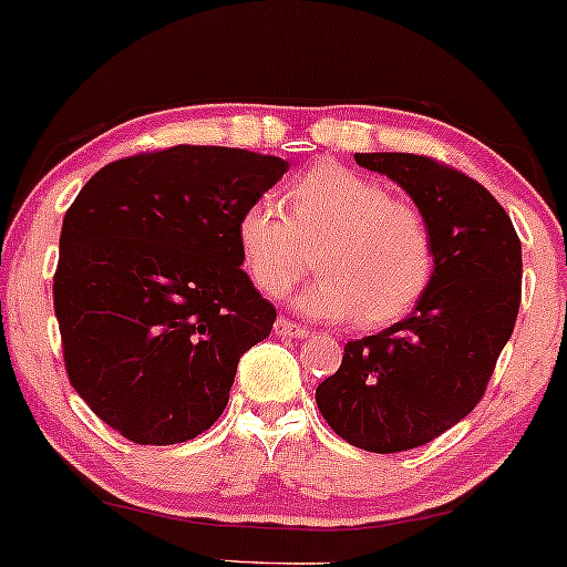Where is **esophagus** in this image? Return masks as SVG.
<instances>
[{"instance_id": "34e87169", "label": "esophagus", "mask_w": 567, "mask_h": 567, "mask_svg": "<svg viewBox=\"0 0 567 567\" xmlns=\"http://www.w3.org/2000/svg\"><path fill=\"white\" fill-rule=\"evenodd\" d=\"M272 333H276V337H284V339H305V337H310V331H307V328H302V326L295 323V320H289V318H278L276 326H272Z\"/></svg>"}]
</instances>
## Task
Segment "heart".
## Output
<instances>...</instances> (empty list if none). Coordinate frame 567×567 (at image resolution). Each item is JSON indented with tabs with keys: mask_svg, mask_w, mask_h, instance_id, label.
Here are the masks:
<instances>
[{
	"mask_svg": "<svg viewBox=\"0 0 567 567\" xmlns=\"http://www.w3.org/2000/svg\"><path fill=\"white\" fill-rule=\"evenodd\" d=\"M244 270L281 297L310 268L320 278L295 297L302 316L360 328L394 323L421 302L433 276V236L412 202L341 165H318L286 188V209L257 197L236 220Z\"/></svg>",
	"mask_w": 567,
	"mask_h": 567,
	"instance_id": "heart-1",
	"label": "heart"
}]
</instances>
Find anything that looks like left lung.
<instances>
[{
  "label": "left lung",
  "mask_w": 567,
  "mask_h": 567,
  "mask_svg": "<svg viewBox=\"0 0 567 567\" xmlns=\"http://www.w3.org/2000/svg\"><path fill=\"white\" fill-rule=\"evenodd\" d=\"M354 163L408 192L431 226L433 276L415 310L386 331L347 341L316 389L323 417L365 452L433 442L476 408L520 307V239L478 181L408 152Z\"/></svg>",
  "instance_id": "8db88e82"
}]
</instances>
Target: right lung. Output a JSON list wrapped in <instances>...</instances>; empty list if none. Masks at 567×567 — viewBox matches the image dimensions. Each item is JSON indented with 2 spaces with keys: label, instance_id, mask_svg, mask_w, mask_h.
<instances>
[{
  "label": "right lung",
  "instance_id": "right-lung-1",
  "mask_svg": "<svg viewBox=\"0 0 567 567\" xmlns=\"http://www.w3.org/2000/svg\"><path fill=\"white\" fill-rule=\"evenodd\" d=\"M289 163L171 146L104 165L65 213L54 316L68 379L136 444H181L223 415L276 310L241 270L236 220Z\"/></svg>",
  "mask_w": 567,
  "mask_h": 567
}]
</instances>
